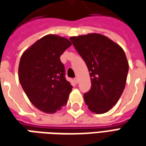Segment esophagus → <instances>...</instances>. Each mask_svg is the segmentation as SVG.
<instances>
[{"instance_id": "34e87169", "label": "esophagus", "mask_w": 146, "mask_h": 146, "mask_svg": "<svg viewBox=\"0 0 146 146\" xmlns=\"http://www.w3.org/2000/svg\"><path fill=\"white\" fill-rule=\"evenodd\" d=\"M74 82H75V83H76V84H78V78H75V79H74Z\"/></svg>"}]
</instances>
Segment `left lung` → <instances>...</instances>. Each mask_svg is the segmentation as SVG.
<instances>
[{
	"mask_svg": "<svg viewBox=\"0 0 146 146\" xmlns=\"http://www.w3.org/2000/svg\"><path fill=\"white\" fill-rule=\"evenodd\" d=\"M87 66L91 88L84 94L89 109L97 114L108 111L123 92L128 64L124 51L116 43L100 34L70 38Z\"/></svg>",
	"mask_w": 146,
	"mask_h": 146,
	"instance_id": "8db88e82",
	"label": "left lung"
}]
</instances>
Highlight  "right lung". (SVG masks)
Instances as JSON below:
<instances>
[{
	"label": "right lung",
	"instance_id": "1",
	"mask_svg": "<svg viewBox=\"0 0 146 146\" xmlns=\"http://www.w3.org/2000/svg\"><path fill=\"white\" fill-rule=\"evenodd\" d=\"M71 45L67 38L48 35L22 55L19 79L30 101L46 113L60 111L68 102L72 86L65 78L60 56Z\"/></svg>",
	"mask_w": 146,
	"mask_h": 146
}]
</instances>
